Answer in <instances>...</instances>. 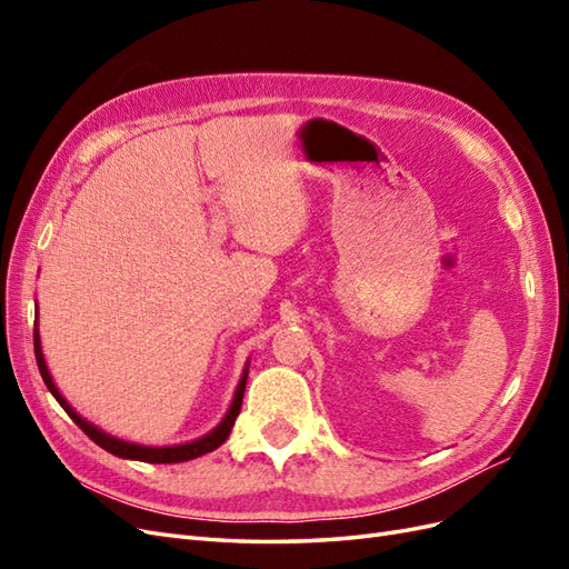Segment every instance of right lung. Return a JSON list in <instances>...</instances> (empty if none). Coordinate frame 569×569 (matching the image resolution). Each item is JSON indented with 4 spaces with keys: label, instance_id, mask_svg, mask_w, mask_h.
Wrapping results in <instances>:
<instances>
[{
    "label": "right lung",
    "instance_id": "1",
    "mask_svg": "<svg viewBox=\"0 0 569 569\" xmlns=\"http://www.w3.org/2000/svg\"><path fill=\"white\" fill-rule=\"evenodd\" d=\"M32 341H36V360H38V368H40V375L42 380L47 385V389L51 391V396L61 403V408L71 416V420L82 429L84 435H88L97 446H101V449L118 456V458H128V460H142V462H184V460H192V458H199L203 453L209 451H216L220 443H226V439L230 437L232 432V425L239 416V410H242V399H244V389H247V375H249V366L244 368V375L242 380H239L237 385V391H234V399L230 403V410L226 412V418H222V422L211 429L209 435L197 439V441H189V443H178V446H142V443H130V441H123V439H116L107 432H101V429H97L92 422H88L84 418H80L78 412L68 406V401L63 399V396L59 393L57 385L51 382V375L47 370V363H44V356H42V343H40V332L36 327V335H32Z\"/></svg>",
    "mask_w": 569,
    "mask_h": 569
}]
</instances>
